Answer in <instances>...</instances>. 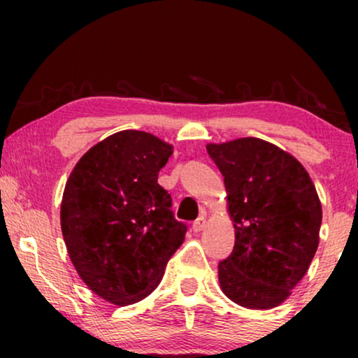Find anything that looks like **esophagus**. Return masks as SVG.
I'll list each match as a JSON object with an SVG mask.
<instances>
[{"instance_id": "1", "label": "esophagus", "mask_w": 358, "mask_h": 358, "mask_svg": "<svg viewBox=\"0 0 358 358\" xmlns=\"http://www.w3.org/2000/svg\"><path fill=\"white\" fill-rule=\"evenodd\" d=\"M205 225H207V217H205V215H200L199 219H196L195 222H193L192 227H193V231H195V232H200V231H203Z\"/></svg>"}]
</instances>
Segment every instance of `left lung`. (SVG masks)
<instances>
[{"label": "left lung", "mask_w": 358, "mask_h": 358, "mask_svg": "<svg viewBox=\"0 0 358 358\" xmlns=\"http://www.w3.org/2000/svg\"><path fill=\"white\" fill-rule=\"evenodd\" d=\"M227 192L236 229L232 254L219 262L229 299L249 310L279 306L301 281L320 242L322 203L293 155L259 138L207 145Z\"/></svg>", "instance_id": "1"}]
</instances>
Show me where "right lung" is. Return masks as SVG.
<instances>
[{"label": "right lung", "mask_w": 358, "mask_h": 358, "mask_svg": "<svg viewBox=\"0 0 358 358\" xmlns=\"http://www.w3.org/2000/svg\"><path fill=\"white\" fill-rule=\"evenodd\" d=\"M173 146L145 131L110 134L73 166L60 205L69 257L90 291L117 306L153 293L187 225L158 171Z\"/></svg>", "instance_id": "obj_1"}]
</instances>
